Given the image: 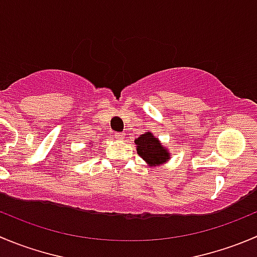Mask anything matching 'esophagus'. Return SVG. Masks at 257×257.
<instances>
[{
  "label": "esophagus",
  "instance_id": "obj_1",
  "mask_svg": "<svg viewBox=\"0 0 257 257\" xmlns=\"http://www.w3.org/2000/svg\"><path fill=\"white\" fill-rule=\"evenodd\" d=\"M114 138L116 139H124V133H114Z\"/></svg>",
  "mask_w": 257,
  "mask_h": 257
}]
</instances>
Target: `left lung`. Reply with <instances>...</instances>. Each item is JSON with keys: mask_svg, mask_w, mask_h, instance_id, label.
<instances>
[{"mask_svg": "<svg viewBox=\"0 0 257 257\" xmlns=\"http://www.w3.org/2000/svg\"><path fill=\"white\" fill-rule=\"evenodd\" d=\"M134 143L137 146V153L151 167L161 166L171 158L168 149L162 146L159 139L156 138L151 132L142 134L134 141Z\"/></svg>", "mask_w": 257, "mask_h": 257, "instance_id": "obj_1", "label": "left lung"}]
</instances>
